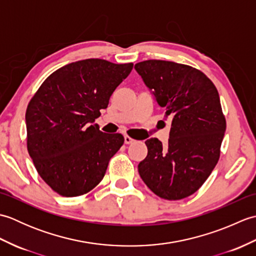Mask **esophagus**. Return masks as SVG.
<instances>
[{
    "mask_svg": "<svg viewBox=\"0 0 256 256\" xmlns=\"http://www.w3.org/2000/svg\"><path fill=\"white\" fill-rule=\"evenodd\" d=\"M124 142H125V144H131L134 142V140L131 136H128V135H125Z\"/></svg>",
    "mask_w": 256,
    "mask_h": 256,
    "instance_id": "1",
    "label": "esophagus"
}]
</instances>
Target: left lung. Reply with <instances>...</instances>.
Returning <instances> with one entry per match:
<instances>
[{
	"label": "left lung",
	"mask_w": 256,
	"mask_h": 256,
	"mask_svg": "<svg viewBox=\"0 0 256 256\" xmlns=\"http://www.w3.org/2000/svg\"><path fill=\"white\" fill-rule=\"evenodd\" d=\"M135 69L165 116L172 118L168 143L145 142L148 156L138 172L152 192L166 200H180L194 194L210 176L220 157L226 118L214 82L188 64L145 60Z\"/></svg>",
	"instance_id": "left-lung-1"
}]
</instances>
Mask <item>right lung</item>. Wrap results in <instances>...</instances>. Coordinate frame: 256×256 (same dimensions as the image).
<instances>
[{
	"mask_svg": "<svg viewBox=\"0 0 256 256\" xmlns=\"http://www.w3.org/2000/svg\"><path fill=\"white\" fill-rule=\"evenodd\" d=\"M132 68V62L98 58L72 62L48 76L32 96L26 110L27 150L58 194L78 197L104 177L124 138L101 132L94 122Z\"/></svg>",
	"mask_w": 256,
	"mask_h": 256,
	"instance_id": "1",
	"label": "right lung"
}]
</instances>
